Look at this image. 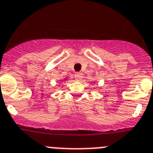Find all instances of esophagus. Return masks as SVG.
Listing matches in <instances>:
<instances>
[{
	"label": "esophagus",
	"instance_id": "1",
	"mask_svg": "<svg viewBox=\"0 0 153 153\" xmlns=\"http://www.w3.org/2000/svg\"><path fill=\"white\" fill-rule=\"evenodd\" d=\"M82 75H83V74L80 72L76 73L75 75H74V77H75L76 80H80V79L82 78Z\"/></svg>",
	"mask_w": 153,
	"mask_h": 153
}]
</instances>
